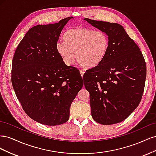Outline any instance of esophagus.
<instances>
[{
  "mask_svg": "<svg viewBox=\"0 0 156 156\" xmlns=\"http://www.w3.org/2000/svg\"><path fill=\"white\" fill-rule=\"evenodd\" d=\"M84 72L83 70H80V74H81V77H83V75H84Z\"/></svg>",
  "mask_w": 156,
  "mask_h": 156,
  "instance_id": "34e87169",
  "label": "esophagus"
}]
</instances>
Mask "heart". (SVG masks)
Returning <instances> with one entry per match:
<instances>
[{
    "label": "heart",
    "mask_w": 156,
    "mask_h": 156,
    "mask_svg": "<svg viewBox=\"0 0 156 156\" xmlns=\"http://www.w3.org/2000/svg\"><path fill=\"white\" fill-rule=\"evenodd\" d=\"M64 39L56 43V51L66 66L72 64L75 57L84 67H95L105 57L109 47L106 33L88 28L69 29Z\"/></svg>",
    "instance_id": "1"
}]
</instances>
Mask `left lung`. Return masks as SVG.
Instances as JSON below:
<instances>
[{
	"label": "left lung",
	"instance_id": "left-lung-1",
	"mask_svg": "<svg viewBox=\"0 0 156 156\" xmlns=\"http://www.w3.org/2000/svg\"><path fill=\"white\" fill-rule=\"evenodd\" d=\"M84 20L106 33L109 40L105 57L87 69L83 77L90 93L92 116L103 125L119 123L140 103L146 77L145 60L138 45L120 24Z\"/></svg>",
	"mask_w": 156,
	"mask_h": 156
}]
</instances>
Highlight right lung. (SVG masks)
<instances>
[{
    "label": "right lung",
    "mask_w": 156,
    "mask_h": 156,
    "mask_svg": "<svg viewBox=\"0 0 156 156\" xmlns=\"http://www.w3.org/2000/svg\"><path fill=\"white\" fill-rule=\"evenodd\" d=\"M72 18L31 28L13 58L12 83L16 96L27 115L44 125L66 122L71 104L83 86L79 70L67 66L56 51L61 32Z\"/></svg>",
    "instance_id": "right-lung-1"
}]
</instances>
